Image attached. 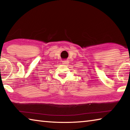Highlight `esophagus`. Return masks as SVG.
<instances>
[{
  "label": "esophagus",
  "mask_w": 130,
  "mask_h": 130,
  "mask_svg": "<svg viewBox=\"0 0 130 130\" xmlns=\"http://www.w3.org/2000/svg\"><path fill=\"white\" fill-rule=\"evenodd\" d=\"M62 63L63 65H68L69 63V61L68 60H64L62 61Z\"/></svg>",
  "instance_id": "esophagus-1"
}]
</instances>
